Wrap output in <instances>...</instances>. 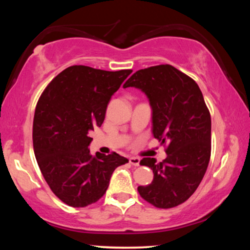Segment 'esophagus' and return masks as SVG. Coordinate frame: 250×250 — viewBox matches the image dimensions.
<instances>
[{"mask_svg": "<svg viewBox=\"0 0 250 250\" xmlns=\"http://www.w3.org/2000/svg\"><path fill=\"white\" fill-rule=\"evenodd\" d=\"M129 162H130V164H132V166H134V167L140 166V159L134 158V156H132V158L129 159Z\"/></svg>", "mask_w": 250, "mask_h": 250, "instance_id": "1", "label": "esophagus"}]
</instances>
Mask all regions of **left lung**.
<instances>
[{
    "instance_id": "left-lung-1",
    "label": "left lung",
    "mask_w": 250,
    "mask_h": 250,
    "mask_svg": "<svg viewBox=\"0 0 250 250\" xmlns=\"http://www.w3.org/2000/svg\"><path fill=\"white\" fill-rule=\"evenodd\" d=\"M146 95L152 108V133L167 146V159L143 158L153 181L139 186L143 200L158 208H172L196 191L210 158V113L198 84L171 65L152 66L131 76L124 88Z\"/></svg>"
}]
</instances>
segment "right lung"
<instances>
[{
	"mask_svg": "<svg viewBox=\"0 0 250 250\" xmlns=\"http://www.w3.org/2000/svg\"><path fill=\"white\" fill-rule=\"evenodd\" d=\"M131 69L70 66L45 88L33 121L34 153L45 181L65 204L86 207L107 191L113 171L128 159L91 155L90 132L103 125L111 96Z\"/></svg>",
	"mask_w": 250,
	"mask_h": 250,
	"instance_id": "add662e5",
	"label": "right lung"
}]
</instances>
